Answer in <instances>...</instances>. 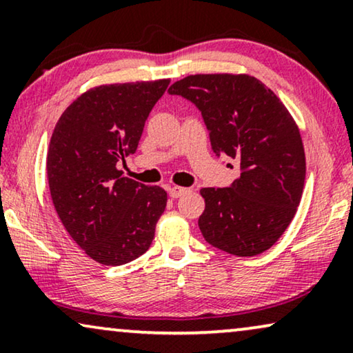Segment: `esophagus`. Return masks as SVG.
Here are the masks:
<instances>
[{"label":"esophagus","mask_w":353,"mask_h":353,"mask_svg":"<svg viewBox=\"0 0 353 353\" xmlns=\"http://www.w3.org/2000/svg\"><path fill=\"white\" fill-rule=\"evenodd\" d=\"M188 192H190V188L174 185V187L170 188V196L171 198H181L182 195H185V193H188Z\"/></svg>","instance_id":"34e87169"}]
</instances>
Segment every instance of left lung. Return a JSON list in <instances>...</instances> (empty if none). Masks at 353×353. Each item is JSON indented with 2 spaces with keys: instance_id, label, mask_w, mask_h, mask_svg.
I'll return each instance as SVG.
<instances>
[{
  "instance_id": "1",
  "label": "left lung",
  "mask_w": 353,
  "mask_h": 353,
  "mask_svg": "<svg viewBox=\"0 0 353 353\" xmlns=\"http://www.w3.org/2000/svg\"><path fill=\"white\" fill-rule=\"evenodd\" d=\"M201 112L217 158L238 161L240 176L206 187L198 227L233 256H256L283 235L299 206L305 155L294 120L274 91L250 75H190L168 91Z\"/></svg>"
}]
</instances>
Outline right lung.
I'll use <instances>...</instances> for the list:
<instances>
[{
	"label": "right lung",
	"mask_w": 353,
	"mask_h": 353,
	"mask_svg": "<svg viewBox=\"0 0 353 353\" xmlns=\"http://www.w3.org/2000/svg\"><path fill=\"white\" fill-rule=\"evenodd\" d=\"M170 79L99 86L79 96L54 128L46 170L59 219L99 264L123 265L152 245L166 192L123 177L148 113Z\"/></svg>",
	"instance_id": "1"
}]
</instances>
